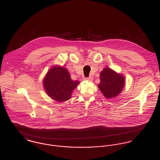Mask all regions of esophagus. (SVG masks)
Segmentation results:
<instances>
[{
  "label": "esophagus",
  "instance_id": "obj_1",
  "mask_svg": "<svg viewBox=\"0 0 160 160\" xmlns=\"http://www.w3.org/2000/svg\"><path fill=\"white\" fill-rule=\"evenodd\" d=\"M86 81H93V77L92 76H90L89 78H86L84 79Z\"/></svg>",
  "mask_w": 160,
  "mask_h": 160
}]
</instances>
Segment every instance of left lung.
Returning a JSON list of instances; mask_svg holds the SVG:
<instances>
[{
    "instance_id": "8db88e82",
    "label": "left lung",
    "mask_w": 160,
    "mask_h": 160,
    "mask_svg": "<svg viewBox=\"0 0 160 160\" xmlns=\"http://www.w3.org/2000/svg\"><path fill=\"white\" fill-rule=\"evenodd\" d=\"M101 82L98 87L103 95L108 99L115 98L125 86L124 77L109 68H104L100 74Z\"/></svg>"
}]
</instances>
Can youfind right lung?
<instances>
[{"mask_svg":"<svg viewBox=\"0 0 160 160\" xmlns=\"http://www.w3.org/2000/svg\"><path fill=\"white\" fill-rule=\"evenodd\" d=\"M80 83L71 79L66 68L53 66L49 69L43 79L44 89L50 98L62 102L71 98L72 91Z\"/></svg>","mask_w":160,"mask_h":160,"instance_id":"1","label":"right lung"}]
</instances>
